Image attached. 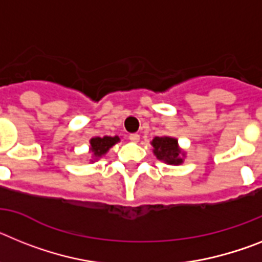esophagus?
Wrapping results in <instances>:
<instances>
[{
  "label": "esophagus",
  "instance_id": "obj_1",
  "mask_svg": "<svg viewBox=\"0 0 262 262\" xmlns=\"http://www.w3.org/2000/svg\"><path fill=\"white\" fill-rule=\"evenodd\" d=\"M129 140L133 141V142H138V140H140V134H137V133L129 134Z\"/></svg>",
  "mask_w": 262,
  "mask_h": 262
}]
</instances>
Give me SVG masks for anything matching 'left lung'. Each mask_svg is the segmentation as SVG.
Listing matches in <instances>:
<instances>
[{
	"label": "left lung",
	"mask_w": 262,
	"mask_h": 262,
	"mask_svg": "<svg viewBox=\"0 0 262 262\" xmlns=\"http://www.w3.org/2000/svg\"><path fill=\"white\" fill-rule=\"evenodd\" d=\"M154 147V154L157 158L167 162L170 165H179L182 163L181 154L178 149V141L171 137H156L151 142Z\"/></svg>",
	"instance_id": "1"
}]
</instances>
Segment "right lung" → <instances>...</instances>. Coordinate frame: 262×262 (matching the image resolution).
<instances>
[{
  "mask_svg": "<svg viewBox=\"0 0 262 262\" xmlns=\"http://www.w3.org/2000/svg\"><path fill=\"white\" fill-rule=\"evenodd\" d=\"M118 137H96L91 140V149L95 157H101L104 153H106L116 142H118Z\"/></svg>",
  "mask_w": 262,
  "mask_h": 262,
  "instance_id": "obj_1",
  "label": "right lung"
}]
</instances>
